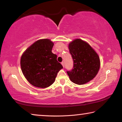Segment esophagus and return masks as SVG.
I'll list each match as a JSON object with an SVG mask.
<instances>
[{"instance_id":"esophagus-1","label":"esophagus","mask_w":122,"mask_h":122,"mask_svg":"<svg viewBox=\"0 0 122 122\" xmlns=\"http://www.w3.org/2000/svg\"><path fill=\"white\" fill-rule=\"evenodd\" d=\"M61 64H62V65L63 67H64V66H65V63H64V62H62Z\"/></svg>"}]
</instances>
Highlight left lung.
<instances>
[{
  "label": "left lung",
  "mask_w": 122,
  "mask_h": 122,
  "mask_svg": "<svg viewBox=\"0 0 122 122\" xmlns=\"http://www.w3.org/2000/svg\"><path fill=\"white\" fill-rule=\"evenodd\" d=\"M69 49L73 60V69L67 71L70 80L81 85L93 79L100 67V57L96 51L80 39L70 43Z\"/></svg>",
  "instance_id": "8db88e82"
}]
</instances>
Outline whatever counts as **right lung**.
Wrapping results in <instances>:
<instances>
[{
  "mask_svg": "<svg viewBox=\"0 0 122 122\" xmlns=\"http://www.w3.org/2000/svg\"><path fill=\"white\" fill-rule=\"evenodd\" d=\"M54 46L49 39H41L32 44L22 55L20 66L27 80L36 87L45 88L55 81L57 73L63 68L51 52Z\"/></svg>",
  "mask_w": 122,
  "mask_h": 122,
  "instance_id": "obj_1",
  "label": "right lung"
}]
</instances>
